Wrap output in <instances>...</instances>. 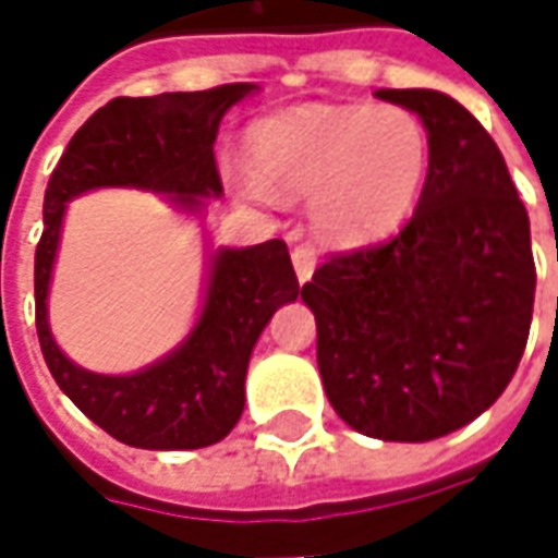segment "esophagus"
<instances>
[{
    "label": "esophagus",
    "instance_id": "esophagus-1",
    "mask_svg": "<svg viewBox=\"0 0 558 558\" xmlns=\"http://www.w3.org/2000/svg\"><path fill=\"white\" fill-rule=\"evenodd\" d=\"M291 264H294V272H298V282H307L316 264H319V254H316L313 245H298L291 251Z\"/></svg>",
    "mask_w": 558,
    "mask_h": 558
}]
</instances>
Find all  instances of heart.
Segmentation results:
<instances>
[{
	"mask_svg": "<svg viewBox=\"0 0 558 558\" xmlns=\"http://www.w3.org/2000/svg\"><path fill=\"white\" fill-rule=\"evenodd\" d=\"M428 133L400 105H301L247 126L254 198L311 195L329 242H369L403 223L428 173Z\"/></svg>",
	"mask_w": 558,
	"mask_h": 558,
	"instance_id": "b5f03b06",
	"label": "heart"
}]
</instances>
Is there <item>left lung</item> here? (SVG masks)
I'll list each match as a JSON object with an SVG mask.
<instances>
[{"instance_id": "8db88e82", "label": "left lung", "mask_w": 558, "mask_h": 558, "mask_svg": "<svg viewBox=\"0 0 558 558\" xmlns=\"http://www.w3.org/2000/svg\"><path fill=\"white\" fill-rule=\"evenodd\" d=\"M418 114L428 177L410 223L332 254L301 289L335 413L378 440H435L478 418L525 354L534 311L527 210L497 142L457 98L378 89Z\"/></svg>"}]
</instances>
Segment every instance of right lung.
<instances>
[{
    "instance_id": "obj_1",
    "label": "right lung",
    "mask_w": 558,
    "mask_h": 558,
    "mask_svg": "<svg viewBox=\"0 0 558 558\" xmlns=\"http://www.w3.org/2000/svg\"><path fill=\"white\" fill-rule=\"evenodd\" d=\"M254 83H226L204 93L111 98L68 142L43 202L33 291L36 335L58 388L111 438L142 450H198L223 440L245 410L251 351L272 313L298 298V276L282 239L220 247L210 257L204 307L183 344L133 375L80 369L49 332V279L71 198L133 185L170 195L183 210L223 195L214 142L223 114L251 96Z\"/></svg>"
}]
</instances>
